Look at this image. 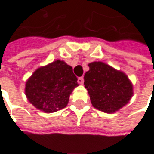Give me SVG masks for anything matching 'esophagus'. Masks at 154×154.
I'll use <instances>...</instances> for the list:
<instances>
[{
  "mask_svg": "<svg viewBox=\"0 0 154 154\" xmlns=\"http://www.w3.org/2000/svg\"><path fill=\"white\" fill-rule=\"evenodd\" d=\"M78 83L80 84V85H82L84 83V78L83 77H79L78 78Z\"/></svg>",
  "mask_w": 154,
  "mask_h": 154,
  "instance_id": "esophagus-1",
  "label": "esophagus"
}]
</instances>
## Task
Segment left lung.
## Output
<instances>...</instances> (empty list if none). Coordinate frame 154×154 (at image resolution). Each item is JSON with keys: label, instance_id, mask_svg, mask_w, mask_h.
<instances>
[{"label": "left lung", "instance_id": "1", "mask_svg": "<svg viewBox=\"0 0 154 154\" xmlns=\"http://www.w3.org/2000/svg\"><path fill=\"white\" fill-rule=\"evenodd\" d=\"M88 66L84 85L94 108L110 114L129 102L133 85L123 72L102 62H91Z\"/></svg>", "mask_w": 154, "mask_h": 154}]
</instances>
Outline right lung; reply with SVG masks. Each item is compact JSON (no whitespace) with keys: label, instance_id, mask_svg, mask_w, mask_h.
I'll list each match as a JSON object with an SVG mask.
<instances>
[{"label":"right lung","instance_id":"add662e5","mask_svg":"<svg viewBox=\"0 0 154 154\" xmlns=\"http://www.w3.org/2000/svg\"><path fill=\"white\" fill-rule=\"evenodd\" d=\"M73 68L56 60L38 68L26 83V96L29 102L45 113L56 112L67 106L69 96L79 86Z\"/></svg>","mask_w":154,"mask_h":154}]
</instances>
